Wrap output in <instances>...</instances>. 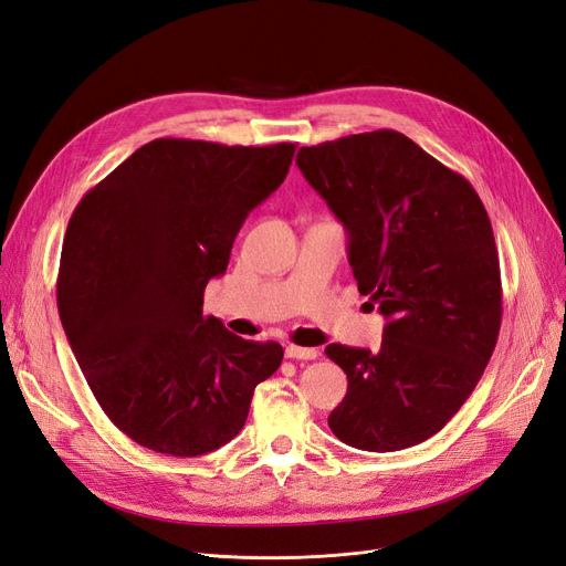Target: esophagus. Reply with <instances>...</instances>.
<instances>
[{
	"label": "esophagus",
	"mask_w": 566,
	"mask_h": 566,
	"mask_svg": "<svg viewBox=\"0 0 566 566\" xmlns=\"http://www.w3.org/2000/svg\"><path fill=\"white\" fill-rule=\"evenodd\" d=\"M317 357H319V349H315V347H298V345H289L286 347V359L310 361V359H317Z\"/></svg>",
	"instance_id": "obj_1"
}]
</instances>
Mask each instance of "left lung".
Returning <instances> with one entry per match:
<instances>
[{"mask_svg": "<svg viewBox=\"0 0 566 566\" xmlns=\"http://www.w3.org/2000/svg\"><path fill=\"white\" fill-rule=\"evenodd\" d=\"M296 163L347 230L359 294L387 317L378 352L326 347L347 375L328 427L368 452L422 443L464 406L499 338L501 272L485 205L396 130L303 146Z\"/></svg>", "mask_w": 566, "mask_h": 566, "instance_id": "1", "label": "left lung"}]
</instances>
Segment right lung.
I'll return each instance as SVG.
<instances>
[{"mask_svg":"<svg viewBox=\"0 0 566 566\" xmlns=\"http://www.w3.org/2000/svg\"><path fill=\"white\" fill-rule=\"evenodd\" d=\"M294 151L160 137L76 205L60 322L99 408L142 448L198 457L233 441L256 385L280 368V343L233 336L202 315V296Z\"/></svg>","mask_w":566,"mask_h":566,"instance_id":"add662e5","label":"right lung"}]
</instances>
